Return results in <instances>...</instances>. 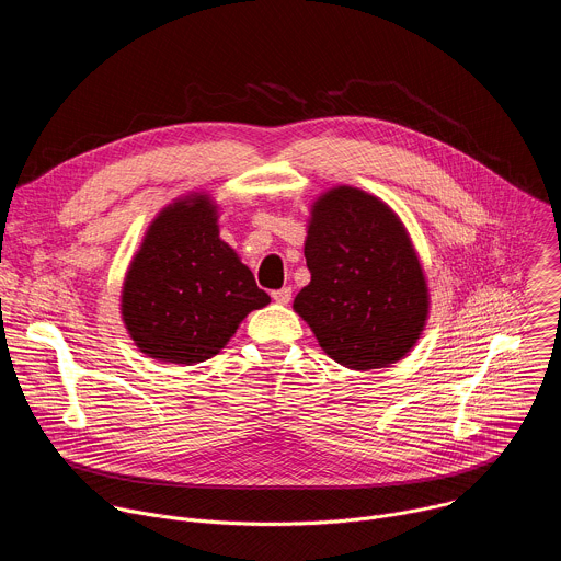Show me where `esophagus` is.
<instances>
[{
  "label": "esophagus",
  "instance_id": "1",
  "mask_svg": "<svg viewBox=\"0 0 561 561\" xmlns=\"http://www.w3.org/2000/svg\"><path fill=\"white\" fill-rule=\"evenodd\" d=\"M271 297H273L277 304H288L290 297H293V290H290L288 286H284V288H279V290H273Z\"/></svg>",
  "mask_w": 561,
  "mask_h": 561
}]
</instances>
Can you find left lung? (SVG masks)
<instances>
[{"label": "left lung", "instance_id": "left-lung-1", "mask_svg": "<svg viewBox=\"0 0 561 561\" xmlns=\"http://www.w3.org/2000/svg\"><path fill=\"white\" fill-rule=\"evenodd\" d=\"M304 257L310 282L293 308L331 359L373 370L409 355L431 301L411 237L388 204L353 186L319 195Z\"/></svg>", "mask_w": 561, "mask_h": 561}]
</instances>
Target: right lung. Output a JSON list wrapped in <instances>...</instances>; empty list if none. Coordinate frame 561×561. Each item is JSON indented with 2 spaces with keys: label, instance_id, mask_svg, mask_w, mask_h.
<instances>
[{
  "label": "right lung",
  "instance_id": "obj_1",
  "mask_svg": "<svg viewBox=\"0 0 561 561\" xmlns=\"http://www.w3.org/2000/svg\"><path fill=\"white\" fill-rule=\"evenodd\" d=\"M217 210L204 193L169 204L150 221L128 266L122 319L135 346L157 362L210 359L251 310L271 301L219 239Z\"/></svg>",
  "mask_w": 561,
  "mask_h": 561
}]
</instances>
